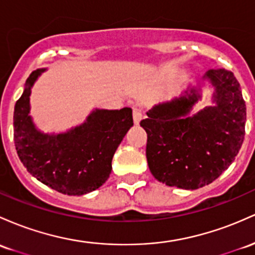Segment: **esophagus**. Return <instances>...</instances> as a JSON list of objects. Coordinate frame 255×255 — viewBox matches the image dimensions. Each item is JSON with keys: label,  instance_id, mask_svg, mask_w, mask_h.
Wrapping results in <instances>:
<instances>
[{"label": "esophagus", "instance_id": "1", "mask_svg": "<svg viewBox=\"0 0 255 255\" xmlns=\"http://www.w3.org/2000/svg\"><path fill=\"white\" fill-rule=\"evenodd\" d=\"M142 119V114H141V110L138 108H134L133 109V121H134V125L138 126L139 123H140Z\"/></svg>", "mask_w": 255, "mask_h": 255}]
</instances>
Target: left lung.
Returning a JSON list of instances; mask_svg holds the SVG:
<instances>
[{
  "label": "left lung",
  "instance_id": "8db88e82",
  "mask_svg": "<svg viewBox=\"0 0 255 255\" xmlns=\"http://www.w3.org/2000/svg\"><path fill=\"white\" fill-rule=\"evenodd\" d=\"M214 89L212 105L194 112L202 86ZM140 126L147 134L146 158L159 183L196 190L215 180L232 163L245 139L246 103L231 71L208 70L196 86L158 103Z\"/></svg>",
  "mask_w": 255,
  "mask_h": 255
}]
</instances>
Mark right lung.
Returning a JSON list of instances; mask_svg holds the SVG:
<instances>
[{"label":"right lung","instance_id":"add662e5","mask_svg":"<svg viewBox=\"0 0 255 255\" xmlns=\"http://www.w3.org/2000/svg\"><path fill=\"white\" fill-rule=\"evenodd\" d=\"M44 71L31 72L14 108L16 153L27 172L50 189L70 196L88 194L110 177L115 151L133 126L132 109H93L81 125L44 133L30 115L31 89Z\"/></svg>","mask_w":255,"mask_h":255}]
</instances>
